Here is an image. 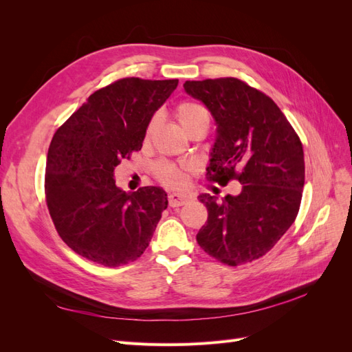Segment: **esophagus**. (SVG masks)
I'll return each mask as SVG.
<instances>
[{
  "label": "esophagus",
  "instance_id": "1",
  "mask_svg": "<svg viewBox=\"0 0 352 352\" xmlns=\"http://www.w3.org/2000/svg\"><path fill=\"white\" fill-rule=\"evenodd\" d=\"M192 199L188 195H180V194H170L168 195V206L170 207H180V206H185L188 202Z\"/></svg>",
  "mask_w": 352,
  "mask_h": 352
}]
</instances>
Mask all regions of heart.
I'll use <instances>...</instances> for the list:
<instances>
[{"label":"heart","mask_w":352,"mask_h":352,"mask_svg":"<svg viewBox=\"0 0 352 352\" xmlns=\"http://www.w3.org/2000/svg\"><path fill=\"white\" fill-rule=\"evenodd\" d=\"M175 117L185 133H188L197 124H201V123L208 124L210 123L208 111L202 107V105L192 102V101L180 102L175 109ZM155 124H157L155 119H151L150 123L146 124L145 141H148L151 138V135L155 129ZM190 172H192V168L186 164L160 162L154 166V175H155L157 180L167 188H182L188 182V177H189Z\"/></svg>","instance_id":"1"}]
</instances>
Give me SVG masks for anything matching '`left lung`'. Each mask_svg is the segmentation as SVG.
Wrapping results in <instances>:
<instances>
[{"mask_svg":"<svg viewBox=\"0 0 352 352\" xmlns=\"http://www.w3.org/2000/svg\"><path fill=\"white\" fill-rule=\"evenodd\" d=\"M185 91L206 104L217 124L207 179L236 197L199 195L208 219L197 242L210 257L239 265L267 254L300 211L305 166L300 136L274 101L236 78L186 80Z\"/></svg>","mask_w":352,"mask_h":352,"instance_id":"8db88e82","label":"left lung"}]
</instances>
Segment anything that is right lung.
I'll return each instance as SVG.
<instances>
[{
	"label": "right lung",
	"instance_id": "add662e5",
	"mask_svg": "<svg viewBox=\"0 0 352 352\" xmlns=\"http://www.w3.org/2000/svg\"><path fill=\"white\" fill-rule=\"evenodd\" d=\"M179 80L119 79L95 91L56 131L45 199L60 238L80 257L119 267L144 254L167 208L162 188L124 192L114 167L140 151L146 124Z\"/></svg>",
	"mask_w": 352,
	"mask_h": 352
}]
</instances>
